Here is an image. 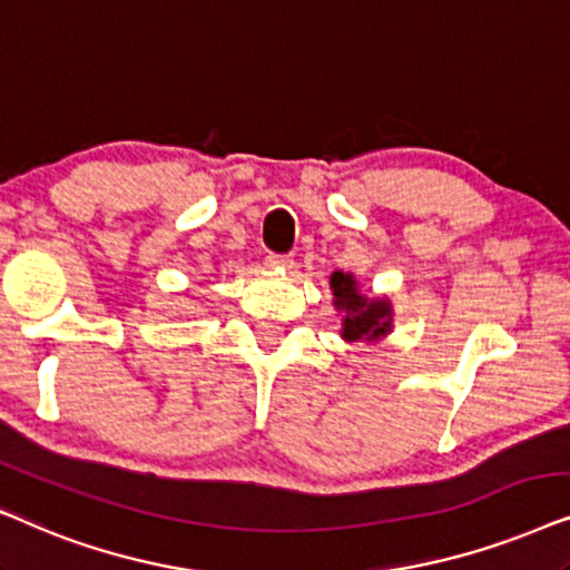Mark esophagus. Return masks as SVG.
<instances>
[{"label": "esophagus", "mask_w": 570, "mask_h": 570, "mask_svg": "<svg viewBox=\"0 0 570 570\" xmlns=\"http://www.w3.org/2000/svg\"><path fill=\"white\" fill-rule=\"evenodd\" d=\"M265 265H268V268H281V271H284V268H289V265H292V255H281V253H268V255H265Z\"/></svg>", "instance_id": "obj_1"}]
</instances>
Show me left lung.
I'll return each instance as SVG.
<instances>
[{
	"label": "left lung",
	"instance_id": "1",
	"mask_svg": "<svg viewBox=\"0 0 570 570\" xmlns=\"http://www.w3.org/2000/svg\"><path fill=\"white\" fill-rule=\"evenodd\" d=\"M331 289L336 307L344 309V338H377L391 328V305L383 299H364L356 292L354 278L336 271L331 276Z\"/></svg>",
	"mask_w": 570,
	"mask_h": 570
}]
</instances>
